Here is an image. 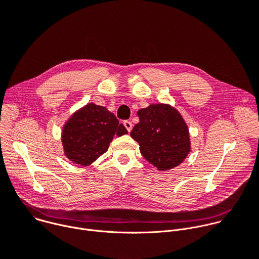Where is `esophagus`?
Returning a JSON list of instances; mask_svg holds the SVG:
<instances>
[{
    "label": "esophagus",
    "instance_id": "34e87169",
    "mask_svg": "<svg viewBox=\"0 0 259 259\" xmlns=\"http://www.w3.org/2000/svg\"><path fill=\"white\" fill-rule=\"evenodd\" d=\"M123 124H124V126H125V128L127 129V131L128 132H131V130H132V123L130 122V121H124L123 122Z\"/></svg>",
    "mask_w": 259,
    "mask_h": 259
}]
</instances>
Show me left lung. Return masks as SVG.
Returning <instances> with one entry per match:
<instances>
[{
    "instance_id": "8db88e82",
    "label": "left lung",
    "mask_w": 259,
    "mask_h": 259,
    "mask_svg": "<svg viewBox=\"0 0 259 259\" xmlns=\"http://www.w3.org/2000/svg\"><path fill=\"white\" fill-rule=\"evenodd\" d=\"M139 122L130 136L139 144L143 158L159 171L179 166L192 150L189 126L168 103H153L137 112Z\"/></svg>"
}]
</instances>
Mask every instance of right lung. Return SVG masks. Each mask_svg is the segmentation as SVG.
<instances>
[{
	"label": "right lung",
	"instance_id": "obj_1",
	"mask_svg": "<svg viewBox=\"0 0 259 259\" xmlns=\"http://www.w3.org/2000/svg\"><path fill=\"white\" fill-rule=\"evenodd\" d=\"M127 133L106 107L89 102L65 121L61 130L63 154L70 162L87 167L108 150L115 135Z\"/></svg>",
	"mask_w": 259,
	"mask_h": 259
}]
</instances>
